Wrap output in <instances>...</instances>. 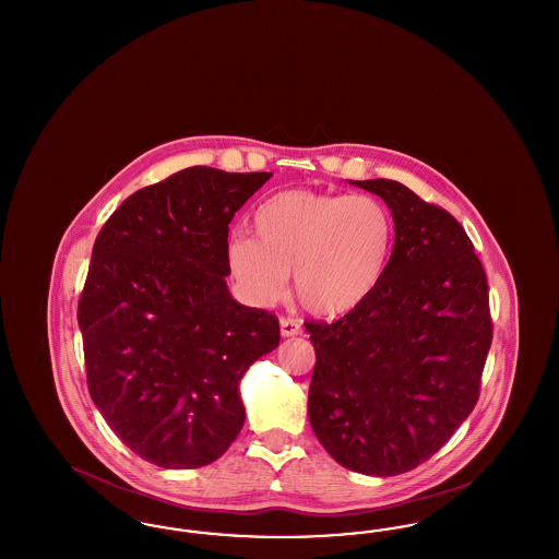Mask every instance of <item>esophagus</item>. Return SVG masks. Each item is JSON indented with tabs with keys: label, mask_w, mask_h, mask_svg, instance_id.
<instances>
[{
	"label": "esophagus",
	"mask_w": 559,
	"mask_h": 559,
	"mask_svg": "<svg viewBox=\"0 0 559 559\" xmlns=\"http://www.w3.org/2000/svg\"><path fill=\"white\" fill-rule=\"evenodd\" d=\"M281 335L283 337L301 335V322L295 319H281Z\"/></svg>",
	"instance_id": "1"
}]
</instances>
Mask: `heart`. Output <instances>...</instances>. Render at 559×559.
I'll return each mask as SVG.
<instances>
[{"instance_id": "b5f03b06", "label": "heart", "mask_w": 559, "mask_h": 559, "mask_svg": "<svg viewBox=\"0 0 559 559\" xmlns=\"http://www.w3.org/2000/svg\"><path fill=\"white\" fill-rule=\"evenodd\" d=\"M255 236L226 242V266L255 306L283 297L293 272L299 301L337 317L369 299L392 258V212L371 194L285 190L253 213Z\"/></svg>"}]
</instances>
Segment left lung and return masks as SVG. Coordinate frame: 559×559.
Instances as JSON below:
<instances>
[{
  "label": "left lung",
  "mask_w": 559,
  "mask_h": 559,
  "mask_svg": "<svg viewBox=\"0 0 559 559\" xmlns=\"http://www.w3.org/2000/svg\"><path fill=\"white\" fill-rule=\"evenodd\" d=\"M392 210L379 287L335 322L310 320L308 415L324 451L367 476H399L440 451L474 411L492 320L474 245L451 213L394 180L352 182Z\"/></svg>",
  "instance_id": "obj_1"
}]
</instances>
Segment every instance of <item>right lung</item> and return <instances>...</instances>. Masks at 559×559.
<instances>
[{
	"label": "right lung",
	"instance_id": "add662e5",
	"mask_svg": "<svg viewBox=\"0 0 559 559\" xmlns=\"http://www.w3.org/2000/svg\"><path fill=\"white\" fill-rule=\"evenodd\" d=\"M272 174L188 167L142 188L96 237L81 292L87 390L138 456L210 465L245 424L239 381L278 319L226 287L228 224Z\"/></svg>",
	"mask_w": 559,
	"mask_h": 559
}]
</instances>
